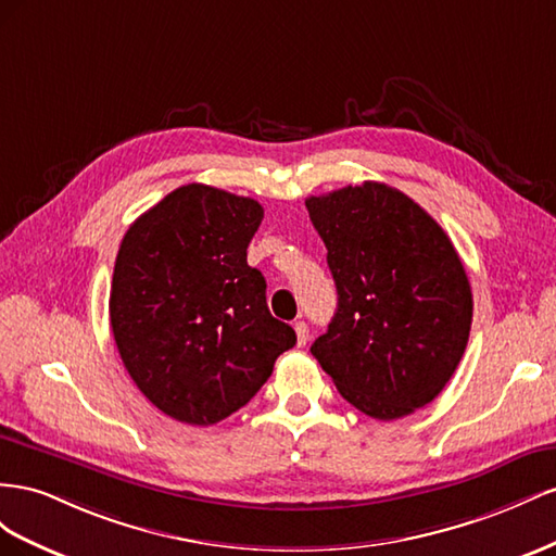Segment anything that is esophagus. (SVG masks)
<instances>
[{
  "instance_id": "obj_1",
  "label": "esophagus",
  "mask_w": 556,
  "mask_h": 556,
  "mask_svg": "<svg viewBox=\"0 0 556 556\" xmlns=\"http://www.w3.org/2000/svg\"><path fill=\"white\" fill-rule=\"evenodd\" d=\"M295 338H298V346H303L305 342H307V338H309V328H307V324L305 321H295Z\"/></svg>"
}]
</instances>
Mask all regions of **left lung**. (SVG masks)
I'll return each mask as SVG.
<instances>
[{"instance_id":"8db88e82","label":"left lung","mask_w":556,"mask_h":556,"mask_svg":"<svg viewBox=\"0 0 556 556\" xmlns=\"http://www.w3.org/2000/svg\"><path fill=\"white\" fill-rule=\"evenodd\" d=\"M328 249L338 309L312 344L342 399L391 421L431 403L462 361L472 293L433 216L387 184L305 200Z\"/></svg>"}]
</instances>
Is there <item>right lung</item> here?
Returning <instances> with one entry per match:
<instances>
[{
  "label": "right lung",
  "instance_id": "right-lung-1",
  "mask_svg": "<svg viewBox=\"0 0 556 556\" xmlns=\"http://www.w3.org/2000/svg\"><path fill=\"white\" fill-rule=\"evenodd\" d=\"M263 207L204 184L172 190L125 232L111 330L137 389L167 417L210 426L244 407L295 330L265 303L247 263Z\"/></svg>",
  "mask_w": 556,
  "mask_h": 556
}]
</instances>
